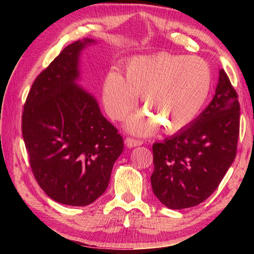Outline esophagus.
Here are the masks:
<instances>
[{
	"mask_svg": "<svg viewBox=\"0 0 254 254\" xmlns=\"http://www.w3.org/2000/svg\"><path fill=\"white\" fill-rule=\"evenodd\" d=\"M141 144H143V142L141 140L133 139V137H127V139H126V145L127 148L137 147V145H141Z\"/></svg>",
	"mask_w": 254,
	"mask_h": 254,
	"instance_id": "esophagus-1",
	"label": "esophagus"
}]
</instances>
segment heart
Here are the masks:
<instances>
[{
	"label": "heart",
	"mask_w": 254,
	"mask_h": 254,
	"mask_svg": "<svg viewBox=\"0 0 254 254\" xmlns=\"http://www.w3.org/2000/svg\"><path fill=\"white\" fill-rule=\"evenodd\" d=\"M212 74L199 57L167 53L140 56L126 66V78L117 71L107 74L103 98L107 112L123 120L135 109L137 96L149 111L132 117L127 128L141 135L151 134L159 124L166 133L188 127L209 95Z\"/></svg>",
	"instance_id": "b5f03b06"
}]
</instances>
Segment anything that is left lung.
<instances>
[{
    "instance_id": "8db88e82",
    "label": "left lung",
    "mask_w": 254,
    "mask_h": 254,
    "mask_svg": "<svg viewBox=\"0 0 254 254\" xmlns=\"http://www.w3.org/2000/svg\"><path fill=\"white\" fill-rule=\"evenodd\" d=\"M239 132L238 94L220 69L209 105L184 130L152 145L151 186L157 198L171 209L207 199L234 161Z\"/></svg>"
}]
</instances>
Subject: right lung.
<instances>
[{"mask_svg":"<svg viewBox=\"0 0 254 254\" xmlns=\"http://www.w3.org/2000/svg\"><path fill=\"white\" fill-rule=\"evenodd\" d=\"M93 39L67 46L40 72L25 101L22 135L37 183L51 199L86 206L104 194L123 151L117 127L77 84L79 57Z\"/></svg>","mask_w":254,"mask_h":254,"instance_id":"1","label":"right lung"}]
</instances>
